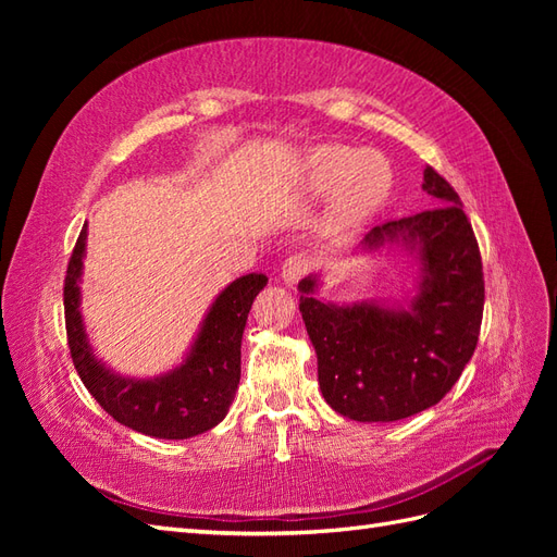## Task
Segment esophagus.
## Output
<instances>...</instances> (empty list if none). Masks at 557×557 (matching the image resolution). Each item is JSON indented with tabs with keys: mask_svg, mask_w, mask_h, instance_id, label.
<instances>
[{
	"mask_svg": "<svg viewBox=\"0 0 557 557\" xmlns=\"http://www.w3.org/2000/svg\"><path fill=\"white\" fill-rule=\"evenodd\" d=\"M311 269V260L309 256H305V252H295V256H290L288 260L283 262L281 267V281L288 283V285H295L301 276H305Z\"/></svg>",
	"mask_w": 557,
	"mask_h": 557,
	"instance_id": "1",
	"label": "esophagus"
}]
</instances>
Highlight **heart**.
Listing matches in <instances>:
<instances>
[{
    "mask_svg": "<svg viewBox=\"0 0 557 557\" xmlns=\"http://www.w3.org/2000/svg\"><path fill=\"white\" fill-rule=\"evenodd\" d=\"M305 181L311 193L336 190L334 209L346 221L376 211L391 193L393 172L374 150L318 146L305 160Z\"/></svg>",
    "mask_w": 557,
    "mask_h": 557,
    "instance_id": "1",
    "label": "heart"
}]
</instances>
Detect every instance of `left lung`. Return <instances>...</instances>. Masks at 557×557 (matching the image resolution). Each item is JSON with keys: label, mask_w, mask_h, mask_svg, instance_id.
<instances>
[{"label": "left lung", "mask_w": 557, "mask_h": 557, "mask_svg": "<svg viewBox=\"0 0 557 557\" xmlns=\"http://www.w3.org/2000/svg\"><path fill=\"white\" fill-rule=\"evenodd\" d=\"M432 209L364 234L358 252L413 256L416 290L401 301L318 299V274L301 278L299 311L330 407L358 423H393L442 401L474 356L483 318V267L462 201L432 166Z\"/></svg>", "instance_id": "1"}]
</instances>
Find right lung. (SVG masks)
<instances>
[{
  "mask_svg": "<svg viewBox=\"0 0 557 557\" xmlns=\"http://www.w3.org/2000/svg\"><path fill=\"white\" fill-rule=\"evenodd\" d=\"M88 225H83L64 278L66 339L76 372L117 423L156 440H190L227 416L242 379V336L264 274H246L218 293L181 364L160 376H125L97 358L81 313V276Z\"/></svg>",
  "mask_w": 557,
  "mask_h": 557,
  "instance_id": "1",
  "label": "right lung"
}]
</instances>
